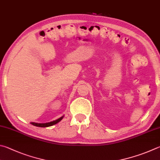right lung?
Wrapping results in <instances>:
<instances>
[{
    "instance_id": "1",
    "label": "right lung",
    "mask_w": 160,
    "mask_h": 160,
    "mask_svg": "<svg viewBox=\"0 0 160 160\" xmlns=\"http://www.w3.org/2000/svg\"><path fill=\"white\" fill-rule=\"evenodd\" d=\"M63 118V116L62 117H61L60 118L57 119V120H54V121H52L50 122H47V123H36V122H31V124H33V126H36V127H50L54 125V124H56L57 123L59 122L62 120Z\"/></svg>"
}]
</instances>
